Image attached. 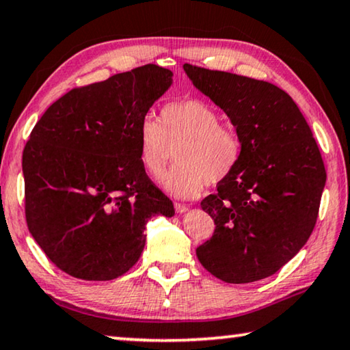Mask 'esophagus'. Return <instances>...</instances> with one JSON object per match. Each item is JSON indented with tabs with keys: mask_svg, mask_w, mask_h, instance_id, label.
Segmentation results:
<instances>
[{
	"mask_svg": "<svg viewBox=\"0 0 350 350\" xmlns=\"http://www.w3.org/2000/svg\"><path fill=\"white\" fill-rule=\"evenodd\" d=\"M187 208L186 205H183V203H175V211L178 213V214H183V213H186L187 211Z\"/></svg>",
	"mask_w": 350,
	"mask_h": 350,
	"instance_id": "1",
	"label": "esophagus"
}]
</instances>
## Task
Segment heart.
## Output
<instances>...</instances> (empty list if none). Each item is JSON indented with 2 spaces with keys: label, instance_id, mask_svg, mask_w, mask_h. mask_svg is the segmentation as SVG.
<instances>
[{
  "label": "heart",
  "instance_id": "1",
  "mask_svg": "<svg viewBox=\"0 0 350 350\" xmlns=\"http://www.w3.org/2000/svg\"><path fill=\"white\" fill-rule=\"evenodd\" d=\"M137 152L144 170L153 180L164 175L176 150L178 164L163 181L180 198L197 197L209 185H219L238 167L243 142L234 128L220 123L219 112L202 100L164 105L159 122L145 117L137 128Z\"/></svg>",
  "mask_w": 350,
  "mask_h": 350
}]
</instances>
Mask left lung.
Returning a JSON list of instances; mask_svg holds the SVG:
<instances>
[{
	"label": "left lung",
	"mask_w": 350,
	"mask_h": 350,
	"mask_svg": "<svg viewBox=\"0 0 350 350\" xmlns=\"http://www.w3.org/2000/svg\"><path fill=\"white\" fill-rule=\"evenodd\" d=\"M183 68L225 111L243 142L238 167L200 203L216 230L197 258L222 282L262 280L314 228L327 180L319 147L297 105L277 85L191 64Z\"/></svg>",
	"instance_id": "left-lung-1"
}]
</instances>
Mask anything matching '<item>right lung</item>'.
Here are the masks:
<instances>
[{"instance_id":"add662e5","label":"right lung","mask_w":350,"mask_h":350,"mask_svg":"<svg viewBox=\"0 0 350 350\" xmlns=\"http://www.w3.org/2000/svg\"><path fill=\"white\" fill-rule=\"evenodd\" d=\"M172 84L147 64L68 90L23 150L25 216L48 260L81 280H114L136 265L145 225L174 203L139 159L137 128Z\"/></svg>"}]
</instances>
